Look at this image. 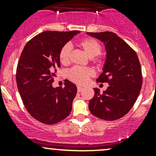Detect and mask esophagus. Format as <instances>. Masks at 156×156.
<instances>
[{"label": "esophagus", "instance_id": "34e87169", "mask_svg": "<svg viewBox=\"0 0 156 156\" xmlns=\"http://www.w3.org/2000/svg\"><path fill=\"white\" fill-rule=\"evenodd\" d=\"M77 88H78V91H81L82 90V89H83V87H81V86H80V85H78L77 86Z\"/></svg>", "mask_w": 156, "mask_h": 156}]
</instances>
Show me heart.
Wrapping results in <instances>:
<instances>
[{
	"label": "heart",
	"mask_w": 156,
	"mask_h": 156,
	"mask_svg": "<svg viewBox=\"0 0 156 156\" xmlns=\"http://www.w3.org/2000/svg\"><path fill=\"white\" fill-rule=\"evenodd\" d=\"M79 45L90 58L96 57L101 53L102 47L97 41L93 38H85L79 42ZM72 46L69 44L64 45L59 52V61L62 65H67L70 59ZM94 75V72L90 68H82L75 66L68 72L69 79L79 84H85L89 78Z\"/></svg>",
	"instance_id": "obj_1"
}]
</instances>
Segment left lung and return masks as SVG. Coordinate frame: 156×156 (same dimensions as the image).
Returning a JSON list of instances; mask_svg holds the SVG:
<instances>
[{
    "label": "left lung",
    "mask_w": 156,
    "mask_h": 156,
    "mask_svg": "<svg viewBox=\"0 0 156 156\" xmlns=\"http://www.w3.org/2000/svg\"><path fill=\"white\" fill-rule=\"evenodd\" d=\"M105 45L106 60L103 72L97 81L107 82L103 93L94 88V97L89 109L94 116L106 121L121 119L136 102L142 87L141 66L136 52L115 33L87 32Z\"/></svg>",
    "instance_id": "left-lung-1"
}]
</instances>
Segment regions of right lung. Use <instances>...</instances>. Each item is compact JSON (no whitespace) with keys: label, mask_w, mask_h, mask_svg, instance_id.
<instances>
[{"label":"right lung","mask_w":156,"mask_h":156,"mask_svg":"<svg viewBox=\"0 0 156 156\" xmlns=\"http://www.w3.org/2000/svg\"><path fill=\"white\" fill-rule=\"evenodd\" d=\"M79 31L40 33L25 46L16 69V84L26 108L41 123L53 125L70 114L77 94L75 84L66 80L65 87H53L59 52Z\"/></svg>","instance_id":"1"}]
</instances>
